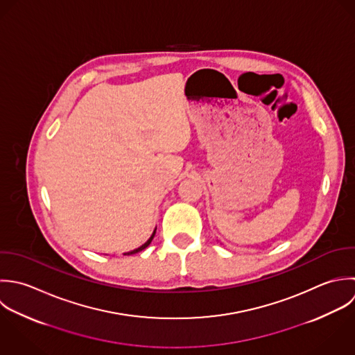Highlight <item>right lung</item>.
I'll return each instance as SVG.
<instances>
[{"instance_id":"add662e5","label":"right lung","mask_w":355,"mask_h":355,"mask_svg":"<svg viewBox=\"0 0 355 355\" xmlns=\"http://www.w3.org/2000/svg\"><path fill=\"white\" fill-rule=\"evenodd\" d=\"M155 230H157V227H155ZM155 230L153 232V234H151V236L141 245V246H139V248H136V249H133V250H130V252H126V253H123V254H133V253H137V252H140V250H143V249H146L150 243H151V241H153V238H154V236H155Z\"/></svg>"}]
</instances>
